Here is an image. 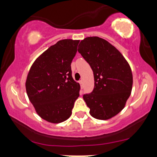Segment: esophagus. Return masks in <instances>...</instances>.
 <instances>
[{
	"instance_id": "esophagus-1",
	"label": "esophagus",
	"mask_w": 157,
	"mask_h": 157,
	"mask_svg": "<svg viewBox=\"0 0 157 157\" xmlns=\"http://www.w3.org/2000/svg\"><path fill=\"white\" fill-rule=\"evenodd\" d=\"M80 86H81V88H82V80H80Z\"/></svg>"
}]
</instances>
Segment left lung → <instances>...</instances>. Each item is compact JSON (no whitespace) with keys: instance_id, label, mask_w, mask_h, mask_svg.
<instances>
[{"instance_id":"1","label":"left lung","mask_w":157,"mask_h":157,"mask_svg":"<svg viewBox=\"0 0 157 157\" xmlns=\"http://www.w3.org/2000/svg\"><path fill=\"white\" fill-rule=\"evenodd\" d=\"M78 52L91 66L94 87L83 95L90 114L109 120L120 113L130 97L133 75L128 63L114 46L98 37L81 40Z\"/></svg>"}]
</instances>
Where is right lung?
I'll use <instances>...</instances> for the list:
<instances>
[{
  "instance_id": "obj_1",
  "label": "right lung",
  "mask_w": 157,
  "mask_h": 157,
  "mask_svg": "<svg viewBox=\"0 0 157 157\" xmlns=\"http://www.w3.org/2000/svg\"><path fill=\"white\" fill-rule=\"evenodd\" d=\"M80 40L65 39L51 46L32 64L26 82L29 99L37 114L52 123L70 117L80 84L74 80L71 63Z\"/></svg>"
}]
</instances>
